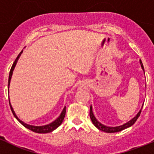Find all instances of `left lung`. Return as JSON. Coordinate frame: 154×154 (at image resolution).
Masks as SVG:
<instances>
[{
    "label": "left lung",
    "mask_w": 154,
    "mask_h": 154,
    "mask_svg": "<svg viewBox=\"0 0 154 154\" xmlns=\"http://www.w3.org/2000/svg\"><path fill=\"white\" fill-rule=\"evenodd\" d=\"M140 66H141L142 69L144 70V66H143V63H142V62L140 60ZM142 107H143V106H142ZM141 109H142V108L140 109V110L137 112V115H136L132 119H131L130 121H128V122L123 124V125H119V126L109 127V126H106V125H103L102 123H100V122H99V121H98L96 118H95L94 115V113H93V111H92V106H91V107H90V118H91V119L93 124L94 125V126L96 127V128H97L99 130H100V131H104V132H107V133L118 132V131H122V130L125 129V128H128V127L131 126V125H132L133 124H134V122L137 121V119H138V117L140 116V112H141Z\"/></svg>",
    "instance_id": "obj_1"
}]
</instances>
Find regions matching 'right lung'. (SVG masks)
I'll use <instances>...</instances> for the list:
<instances>
[{"label":"right lung","mask_w":154,"mask_h":154,"mask_svg":"<svg viewBox=\"0 0 154 154\" xmlns=\"http://www.w3.org/2000/svg\"><path fill=\"white\" fill-rule=\"evenodd\" d=\"M23 50L21 51V52L20 53V54H19V55L17 56V57L16 58L14 63H13L12 67H11V69H10V74H9V79H8V89H9V86H10V79H11V77H12L13 72H14V68H15L16 65H17V61H18L20 57L21 56V54H22V53H23ZM9 103H10V109H11V111H12L13 114H14V116H15V118L17 119V120H18L19 122H20V123H21L22 125H23V126L26 127V128H27L28 129L31 130V131H34V132L42 133V134H45V133H48V132H51V131H53L54 130L56 129L57 128H58V127H59L60 125L62 124L63 121V119H64V117H65L66 109V106H65V107L63 108V109L62 112L60 113V116L58 117V118L56 120H54V122H51V123L48 124V125H42V126H35V125H28V124L25 123L24 122H23L22 120H20V119L17 117V116L16 115L15 112H14V109H13L12 106H11V103H10V99H9Z\"/></svg>","instance_id":"add662e5"}]
</instances>
